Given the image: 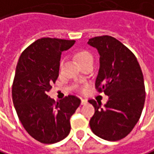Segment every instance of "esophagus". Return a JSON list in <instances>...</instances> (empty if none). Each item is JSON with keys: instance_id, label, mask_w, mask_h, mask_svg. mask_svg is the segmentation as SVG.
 <instances>
[{"instance_id": "esophagus-1", "label": "esophagus", "mask_w": 154, "mask_h": 154, "mask_svg": "<svg viewBox=\"0 0 154 154\" xmlns=\"http://www.w3.org/2000/svg\"><path fill=\"white\" fill-rule=\"evenodd\" d=\"M87 103V100H81V105H85V104H86Z\"/></svg>"}]
</instances>
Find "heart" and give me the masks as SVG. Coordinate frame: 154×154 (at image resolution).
Returning <instances> with one entry per match:
<instances>
[{"instance_id": "1", "label": "heart", "mask_w": 154, "mask_h": 154, "mask_svg": "<svg viewBox=\"0 0 154 154\" xmlns=\"http://www.w3.org/2000/svg\"><path fill=\"white\" fill-rule=\"evenodd\" d=\"M76 58H77V60L78 61L79 63H84V62L89 61V60H93V57H92L91 53H89L88 51H85V50L78 52L76 54ZM60 66L61 67L63 66V62H61Z\"/></svg>"}]
</instances>
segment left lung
<instances>
[{"instance_id":"left-lung-1","label":"left lung","mask_w":154,"mask_h":154,"mask_svg":"<svg viewBox=\"0 0 154 154\" xmlns=\"http://www.w3.org/2000/svg\"><path fill=\"white\" fill-rule=\"evenodd\" d=\"M88 45L98 50L100 69L95 86L108 100L102 106L94 100L90 127L96 136L108 141L125 137L138 122L145 104L144 77L136 56L111 36L90 38Z\"/></svg>"}]
</instances>
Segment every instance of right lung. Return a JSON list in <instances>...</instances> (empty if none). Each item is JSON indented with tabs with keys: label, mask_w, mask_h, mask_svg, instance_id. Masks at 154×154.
Wrapping results in <instances>:
<instances>
[{
	"label": "right lung",
	"mask_w": 154,
	"mask_h": 154,
	"mask_svg": "<svg viewBox=\"0 0 154 154\" xmlns=\"http://www.w3.org/2000/svg\"><path fill=\"white\" fill-rule=\"evenodd\" d=\"M75 42L39 38L22 53L17 65L12 86L15 109L25 131L43 144L57 143L69 134V119L81 102L73 95L58 102L48 95L59 76L62 52Z\"/></svg>",
	"instance_id": "obj_1"
}]
</instances>
